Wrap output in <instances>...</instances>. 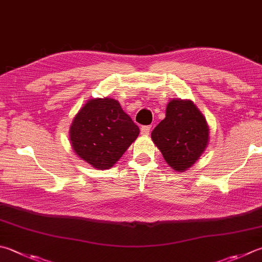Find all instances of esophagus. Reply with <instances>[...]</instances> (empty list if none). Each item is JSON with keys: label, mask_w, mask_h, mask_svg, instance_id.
Masks as SVG:
<instances>
[{"label": "esophagus", "mask_w": 262, "mask_h": 262, "mask_svg": "<svg viewBox=\"0 0 262 262\" xmlns=\"http://www.w3.org/2000/svg\"><path fill=\"white\" fill-rule=\"evenodd\" d=\"M141 135H144V136H147V135H149V132H150V126L149 125H144V126H141Z\"/></svg>", "instance_id": "1"}]
</instances>
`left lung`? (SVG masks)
<instances>
[{
  "label": "left lung",
  "instance_id": "left-lung-1",
  "mask_svg": "<svg viewBox=\"0 0 262 262\" xmlns=\"http://www.w3.org/2000/svg\"><path fill=\"white\" fill-rule=\"evenodd\" d=\"M151 139L172 169L185 171L199 160L209 141V127L189 100H172L166 115L151 132Z\"/></svg>",
  "mask_w": 262,
  "mask_h": 262
}]
</instances>
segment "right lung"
I'll use <instances>...</instances> for the list:
<instances>
[{
    "label": "right lung",
    "instance_id": "add662e5",
    "mask_svg": "<svg viewBox=\"0 0 262 262\" xmlns=\"http://www.w3.org/2000/svg\"><path fill=\"white\" fill-rule=\"evenodd\" d=\"M139 127L123 112L117 100H89L71 126L76 154L98 169H110L139 135Z\"/></svg>",
    "mask_w": 262,
    "mask_h": 262
}]
</instances>
